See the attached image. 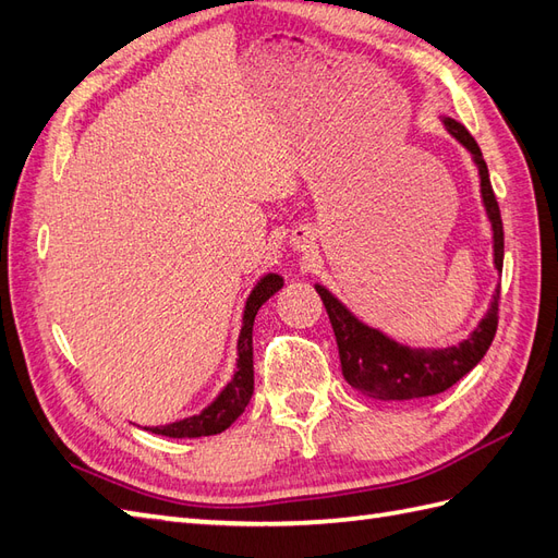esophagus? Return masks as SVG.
Returning a JSON list of instances; mask_svg holds the SVG:
<instances>
[{"label": "esophagus", "instance_id": "1", "mask_svg": "<svg viewBox=\"0 0 558 558\" xmlns=\"http://www.w3.org/2000/svg\"><path fill=\"white\" fill-rule=\"evenodd\" d=\"M293 243H295V248H305V246H303V243H301V241H298V239H293Z\"/></svg>", "mask_w": 558, "mask_h": 558}]
</instances>
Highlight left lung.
Listing matches in <instances>:
<instances>
[{"instance_id":"obj_1","label":"left lung","mask_w":558,"mask_h":558,"mask_svg":"<svg viewBox=\"0 0 558 558\" xmlns=\"http://www.w3.org/2000/svg\"><path fill=\"white\" fill-rule=\"evenodd\" d=\"M445 128L452 137L469 148L475 166L481 174V194L487 217L493 222V239H495V267L501 271L505 263V227H501V215L497 198L490 184V174L481 154V146L475 144L471 132L459 125L457 120L445 118ZM317 293L326 307V315L331 319L338 357H341V369L345 381L364 392V396L376 400H416L438 396V392L452 388L459 378H464L475 364L490 348L497 322H499V289L490 303L487 315L481 319L478 329L452 348L440 350H424V348H407L392 341L386 333L372 326L362 324L352 312L333 298L329 291L317 283Z\"/></svg>"}]
</instances>
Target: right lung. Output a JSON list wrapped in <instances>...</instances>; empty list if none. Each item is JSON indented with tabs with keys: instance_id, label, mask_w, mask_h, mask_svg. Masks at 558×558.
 I'll list each match as a JSON object with an SVG mask.
<instances>
[{
	"instance_id": "1",
	"label": "right lung",
	"mask_w": 558,
	"mask_h": 558,
	"mask_svg": "<svg viewBox=\"0 0 558 558\" xmlns=\"http://www.w3.org/2000/svg\"><path fill=\"white\" fill-rule=\"evenodd\" d=\"M283 287V279L279 275H265L246 301L243 310V326L239 336V360L234 378L227 384V388L215 398L213 404L196 416H189L182 421H174L168 426L151 428L158 436L168 438H203V436H217V433L227 430L234 421L246 410L253 398V322L257 310L267 303Z\"/></svg>"
}]
</instances>
